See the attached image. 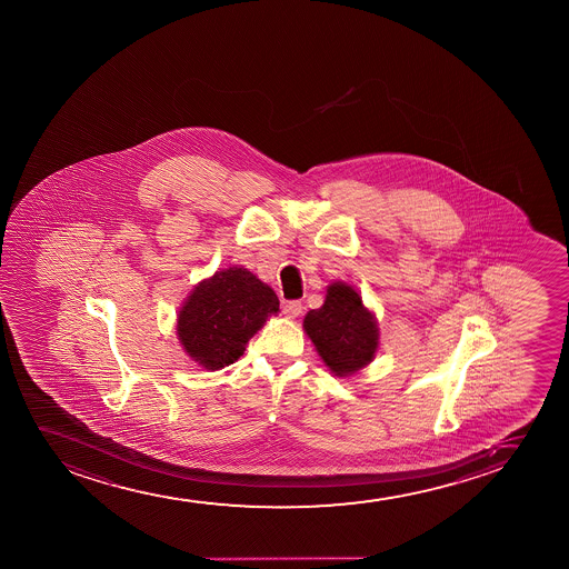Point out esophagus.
Masks as SVG:
<instances>
[{
	"label": "esophagus",
	"mask_w": 569,
	"mask_h": 569,
	"mask_svg": "<svg viewBox=\"0 0 569 569\" xmlns=\"http://www.w3.org/2000/svg\"><path fill=\"white\" fill-rule=\"evenodd\" d=\"M301 301H287L284 306H282V313L287 319H296V317H300L301 313Z\"/></svg>",
	"instance_id": "esophagus-1"
}]
</instances>
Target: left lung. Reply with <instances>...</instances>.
<instances>
[{"label":"left lung","mask_w":569,"mask_h":569,"mask_svg":"<svg viewBox=\"0 0 569 569\" xmlns=\"http://www.w3.org/2000/svg\"><path fill=\"white\" fill-rule=\"evenodd\" d=\"M303 330L317 353L336 376L346 378L372 362L378 351L379 330L359 292L346 282H332L327 300L303 319Z\"/></svg>","instance_id":"obj_1"}]
</instances>
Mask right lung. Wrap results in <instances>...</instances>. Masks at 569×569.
<instances>
[{"label": "right lung", "instance_id": "1", "mask_svg": "<svg viewBox=\"0 0 569 569\" xmlns=\"http://www.w3.org/2000/svg\"><path fill=\"white\" fill-rule=\"evenodd\" d=\"M277 313L279 298L273 288L249 269H222L199 282L183 301L178 340L197 365L220 370L233 365L250 338Z\"/></svg>", "mask_w": 569, "mask_h": 569}]
</instances>
